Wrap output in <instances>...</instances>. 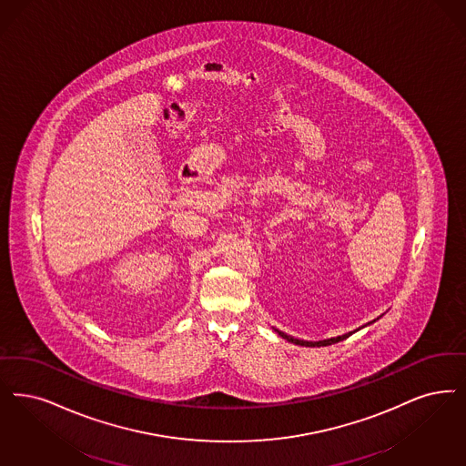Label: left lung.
<instances>
[{
  "label": "left lung",
  "instance_id": "obj_1",
  "mask_svg": "<svg viewBox=\"0 0 466 466\" xmlns=\"http://www.w3.org/2000/svg\"><path fill=\"white\" fill-rule=\"evenodd\" d=\"M376 320V319H374ZM372 320V322H374ZM371 324V322H370ZM364 328V326H362ZM278 331V335L282 336L284 339H288V341H291V343H295V345H301V347H328V345H333V343H338V341H341V339H347L349 336L355 333V331H350V333H345V335L336 336V338H328V339H319V341H305V339H299V338H293V336L286 335V333H282L279 329H276Z\"/></svg>",
  "mask_w": 466,
  "mask_h": 466
}]
</instances>
